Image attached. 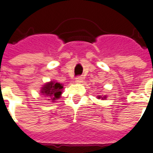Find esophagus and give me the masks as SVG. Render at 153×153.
Wrapping results in <instances>:
<instances>
[{"label": "esophagus", "instance_id": "esophagus-1", "mask_svg": "<svg viewBox=\"0 0 153 153\" xmlns=\"http://www.w3.org/2000/svg\"><path fill=\"white\" fill-rule=\"evenodd\" d=\"M75 82L76 83H81V82H83V77H82V76H76Z\"/></svg>", "mask_w": 153, "mask_h": 153}]
</instances>
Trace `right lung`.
Returning a JSON list of instances; mask_svg holds the SVG:
<instances>
[{"instance_id": "1", "label": "right lung", "mask_w": 153, "mask_h": 153, "mask_svg": "<svg viewBox=\"0 0 153 153\" xmlns=\"http://www.w3.org/2000/svg\"><path fill=\"white\" fill-rule=\"evenodd\" d=\"M62 88L63 86L61 84H59L58 82L51 81L43 87L41 94L48 97V100H50V98L51 100H55L60 97Z\"/></svg>"}]
</instances>
